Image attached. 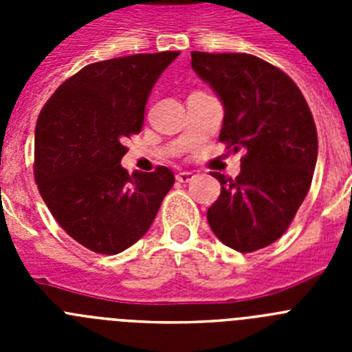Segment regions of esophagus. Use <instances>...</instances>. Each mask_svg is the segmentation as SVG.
I'll use <instances>...</instances> for the list:
<instances>
[{"label": "esophagus", "mask_w": 352, "mask_h": 352, "mask_svg": "<svg viewBox=\"0 0 352 352\" xmlns=\"http://www.w3.org/2000/svg\"><path fill=\"white\" fill-rule=\"evenodd\" d=\"M194 178H195V174L194 173H188V170H185V173H178V174H176V179H178L179 183H190Z\"/></svg>", "instance_id": "1"}]
</instances>
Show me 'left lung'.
Listing matches in <instances>:
<instances>
[{"label":"left lung","instance_id":"1","mask_svg":"<svg viewBox=\"0 0 352 352\" xmlns=\"http://www.w3.org/2000/svg\"><path fill=\"white\" fill-rule=\"evenodd\" d=\"M192 68L223 105L220 141L247 149L236 179L213 173L222 190L208 223L238 252L268 247L309 194L317 162L312 113L294 80L256 56L194 51Z\"/></svg>","mask_w":352,"mask_h":352}]
</instances>
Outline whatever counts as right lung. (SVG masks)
<instances>
[{
	"mask_svg": "<svg viewBox=\"0 0 352 352\" xmlns=\"http://www.w3.org/2000/svg\"><path fill=\"white\" fill-rule=\"evenodd\" d=\"M176 51L98 61L65 80L35 129V179L43 203L70 238L113 256L148 232L174 185L167 167L130 176L123 141L141 132L155 82Z\"/></svg>",
	"mask_w": 352,
	"mask_h": 352,
	"instance_id": "right-lung-1",
	"label": "right lung"
}]
</instances>
